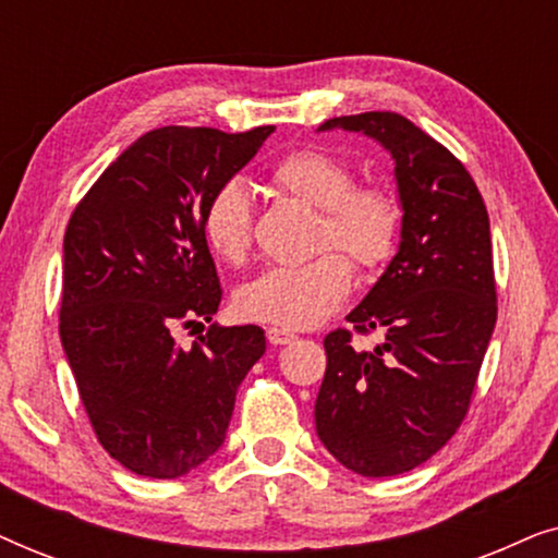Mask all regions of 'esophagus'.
<instances>
[{
  "label": "esophagus",
  "instance_id": "1",
  "mask_svg": "<svg viewBox=\"0 0 558 558\" xmlns=\"http://www.w3.org/2000/svg\"><path fill=\"white\" fill-rule=\"evenodd\" d=\"M266 338H269L271 345H289V342L296 340V335L284 330V327H269V330H266Z\"/></svg>",
  "mask_w": 558,
  "mask_h": 558
}]
</instances>
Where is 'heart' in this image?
<instances>
[{"label":"heart","instance_id":"b5f03b06","mask_svg":"<svg viewBox=\"0 0 558 558\" xmlns=\"http://www.w3.org/2000/svg\"><path fill=\"white\" fill-rule=\"evenodd\" d=\"M281 193L323 213L319 246L345 251L365 271L378 269L396 254L401 210L396 197L378 185H353L345 159L327 149L302 147L271 167ZM254 208L243 182L228 180L208 197L203 210V239L218 258L241 264L251 248ZM340 251H325L300 266H274L246 281L235 294L241 317L279 327H315L345 302L353 289V264Z\"/></svg>","mask_w":558,"mask_h":558}]
</instances>
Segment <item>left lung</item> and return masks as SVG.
<instances>
[{"mask_svg":"<svg viewBox=\"0 0 558 558\" xmlns=\"http://www.w3.org/2000/svg\"><path fill=\"white\" fill-rule=\"evenodd\" d=\"M332 129L365 134L391 155L401 235L348 315L384 342L355 350L348 330L327 335L315 426L342 468L391 477L437 454L468 414L498 317L490 220L460 159L401 113L338 117L317 132Z\"/></svg>","mask_w":558,"mask_h":558,"instance_id":"left-lung-1","label":"left lung"}]
</instances>
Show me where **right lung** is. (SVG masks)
I'll use <instances>...</instances> for the list:
<instances>
[{
  "mask_svg": "<svg viewBox=\"0 0 558 558\" xmlns=\"http://www.w3.org/2000/svg\"><path fill=\"white\" fill-rule=\"evenodd\" d=\"M271 132H147L106 167L65 228L60 342L98 441L142 477H182L218 452L241 380L266 350L256 325L213 323L193 348L174 327L218 312L205 203Z\"/></svg>",
  "mask_w": 558,
  "mask_h": 558,
  "instance_id": "obj_1",
  "label": "right lung"
}]
</instances>
